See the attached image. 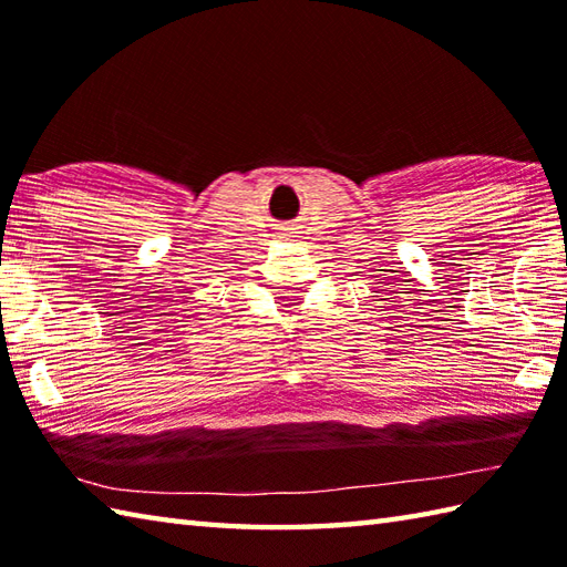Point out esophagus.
<instances>
[{
	"instance_id": "34e87169",
	"label": "esophagus",
	"mask_w": 567,
	"mask_h": 567,
	"mask_svg": "<svg viewBox=\"0 0 567 567\" xmlns=\"http://www.w3.org/2000/svg\"><path fill=\"white\" fill-rule=\"evenodd\" d=\"M299 228L302 226H297V224H285V226H280L277 228V238H282V240H297L299 238Z\"/></svg>"
}]
</instances>
